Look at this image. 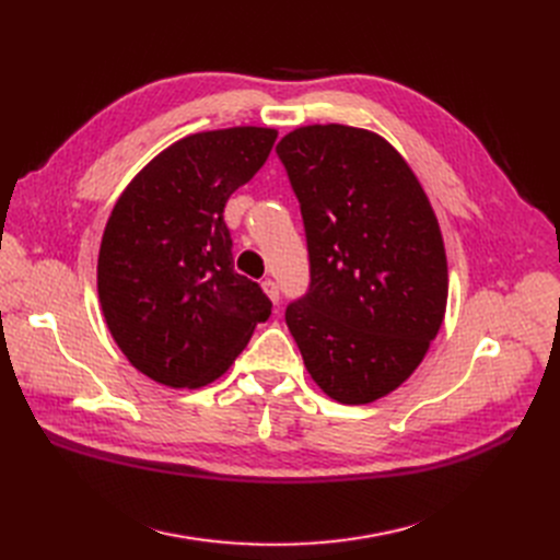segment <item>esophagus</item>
Returning a JSON list of instances; mask_svg holds the SVG:
<instances>
[{
    "label": "esophagus",
    "mask_w": 560,
    "mask_h": 560,
    "mask_svg": "<svg viewBox=\"0 0 560 560\" xmlns=\"http://www.w3.org/2000/svg\"><path fill=\"white\" fill-rule=\"evenodd\" d=\"M260 285H262V290H265V295H268V298L272 300V304H279V285H277V281L265 279Z\"/></svg>",
    "instance_id": "1"
}]
</instances>
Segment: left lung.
Returning <instances> with one entry per match:
<instances>
[{"instance_id":"1","label":"left lung","mask_w":560,"mask_h":560,"mask_svg":"<svg viewBox=\"0 0 560 560\" xmlns=\"http://www.w3.org/2000/svg\"><path fill=\"white\" fill-rule=\"evenodd\" d=\"M302 209L311 283L285 325L340 404L386 397L416 372L447 308V256L418 176L368 129L311 125L277 144Z\"/></svg>"}]
</instances>
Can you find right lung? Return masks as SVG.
<instances>
[{"label": "right lung", "instance_id": "1", "mask_svg": "<svg viewBox=\"0 0 560 560\" xmlns=\"http://www.w3.org/2000/svg\"><path fill=\"white\" fill-rule=\"evenodd\" d=\"M275 140L268 127L186 136L113 206L97 260L102 313L129 363L163 386L211 384L272 313L260 285L233 270L222 213Z\"/></svg>", "mask_w": 560, "mask_h": 560}]
</instances>
